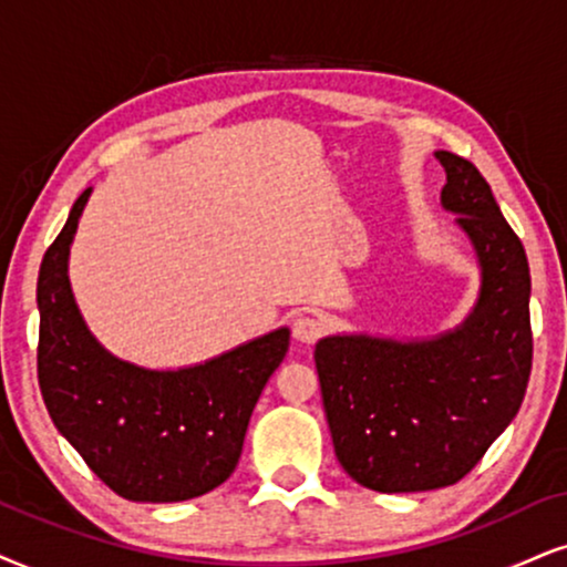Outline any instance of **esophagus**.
<instances>
[{
    "label": "esophagus",
    "instance_id": "1",
    "mask_svg": "<svg viewBox=\"0 0 567 567\" xmlns=\"http://www.w3.org/2000/svg\"><path fill=\"white\" fill-rule=\"evenodd\" d=\"M321 334H324V324H321L317 317L298 313V317L292 319V337H296L298 342H306V346H311V342H317Z\"/></svg>",
    "mask_w": 567,
    "mask_h": 567
}]
</instances>
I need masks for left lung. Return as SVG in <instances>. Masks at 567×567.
Segmentation results:
<instances>
[{
  "mask_svg": "<svg viewBox=\"0 0 567 567\" xmlns=\"http://www.w3.org/2000/svg\"><path fill=\"white\" fill-rule=\"evenodd\" d=\"M442 209L455 214L478 264V296L461 324L434 337L340 332L317 342L321 400L348 476L374 492H429L468 474L515 419L532 374V275L489 183L463 156Z\"/></svg>",
  "mask_w": 567,
  "mask_h": 567,
  "instance_id": "8db88e82",
  "label": "left lung"
}]
</instances>
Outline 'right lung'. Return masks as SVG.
Segmentation results:
<instances>
[{"label": "right lung", "instance_id": "add662e5", "mask_svg": "<svg viewBox=\"0 0 567 567\" xmlns=\"http://www.w3.org/2000/svg\"><path fill=\"white\" fill-rule=\"evenodd\" d=\"M75 200L39 269V384L56 432L133 503H183L227 482L264 384L290 348L279 327L204 363L148 369L106 350L70 288Z\"/></svg>", "mask_w": 567, "mask_h": 567}]
</instances>
